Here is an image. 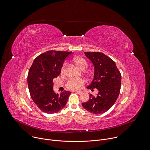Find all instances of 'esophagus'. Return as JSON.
<instances>
[{
	"instance_id": "obj_1",
	"label": "esophagus",
	"mask_w": 150,
	"mask_h": 150,
	"mask_svg": "<svg viewBox=\"0 0 150 150\" xmlns=\"http://www.w3.org/2000/svg\"><path fill=\"white\" fill-rule=\"evenodd\" d=\"M76 93L77 94H79V95H81V94H83V91H76Z\"/></svg>"
}]
</instances>
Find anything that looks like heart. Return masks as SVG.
Listing matches in <instances>:
<instances>
[{
	"label": "heart",
	"instance_id": "b5f03b06",
	"mask_svg": "<svg viewBox=\"0 0 150 150\" xmlns=\"http://www.w3.org/2000/svg\"><path fill=\"white\" fill-rule=\"evenodd\" d=\"M73 62L76 66L81 70H84L88 66L87 62L82 57H75L73 59ZM66 66V64L64 63L62 67V73L64 72ZM84 81L83 79H71L67 83V87L70 90H78L81 88V87L84 84Z\"/></svg>",
	"mask_w": 150,
	"mask_h": 150
}]
</instances>
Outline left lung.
<instances>
[{
    "mask_svg": "<svg viewBox=\"0 0 150 150\" xmlns=\"http://www.w3.org/2000/svg\"><path fill=\"white\" fill-rule=\"evenodd\" d=\"M94 66V78L87 89L98 90L96 97L90 94V98L83 103L88 111L100 114L108 111L116 101L120 91L121 75L115 63L100 52H84Z\"/></svg>",
    "mask_w": 150,
    "mask_h": 150,
    "instance_id": "left-lung-1",
    "label": "left lung"
}]
</instances>
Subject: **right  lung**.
<instances>
[{"label":"right lung","mask_w":150,"mask_h":150,"mask_svg":"<svg viewBox=\"0 0 150 150\" xmlns=\"http://www.w3.org/2000/svg\"><path fill=\"white\" fill-rule=\"evenodd\" d=\"M71 53L46 52L34 60L29 69L28 84L30 96L36 105L46 113L53 114L63 108L71 94L68 91L55 93L53 80L60 74L64 60Z\"/></svg>","instance_id":"add662e5"}]
</instances>
